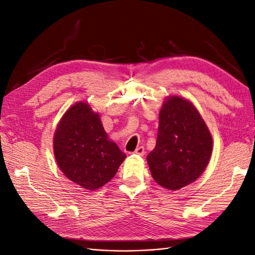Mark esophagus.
<instances>
[{"label": "esophagus", "instance_id": "esophagus-1", "mask_svg": "<svg viewBox=\"0 0 255 255\" xmlns=\"http://www.w3.org/2000/svg\"><path fill=\"white\" fill-rule=\"evenodd\" d=\"M134 154H136V155H138V156H143V155L145 154V149H144V147H143V146H139V147H137V148L135 149Z\"/></svg>", "mask_w": 255, "mask_h": 255}]
</instances>
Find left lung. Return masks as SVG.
Here are the masks:
<instances>
[{"instance_id": "left-lung-1", "label": "left lung", "mask_w": 255, "mask_h": 255, "mask_svg": "<svg viewBox=\"0 0 255 255\" xmlns=\"http://www.w3.org/2000/svg\"><path fill=\"white\" fill-rule=\"evenodd\" d=\"M213 139L200 112L189 100L170 96L159 113L157 142L147 156L151 177L177 191L194 182L211 159Z\"/></svg>"}]
</instances>
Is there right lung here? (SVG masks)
<instances>
[{"label": "right lung", "mask_w": 255, "mask_h": 255, "mask_svg": "<svg viewBox=\"0 0 255 255\" xmlns=\"http://www.w3.org/2000/svg\"><path fill=\"white\" fill-rule=\"evenodd\" d=\"M53 150L65 177L90 191L108 183L127 157L109 140L98 113L84 101L72 106L61 119Z\"/></svg>", "instance_id": "1"}]
</instances>
